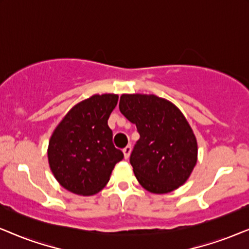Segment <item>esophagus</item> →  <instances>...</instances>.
<instances>
[{"label":"esophagus","mask_w":249,"mask_h":249,"mask_svg":"<svg viewBox=\"0 0 249 249\" xmlns=\"http://www.w3.org/2000/svg\"><path fill=\"white\" fill-rule=\"evenodd\" d=\"M124 159L127 160L128 158H129V155H130V153H131V146L130 145H128V146H125V147L124 148Z\"/></svg>","instance_id":"34e87169"}]
</instances>
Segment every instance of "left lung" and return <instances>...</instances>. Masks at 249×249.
<instances>
[{
	"label": "left lung",
	"mask_w": 249,
	"mask_h": 249,
	"mask_svg": "<svg viewBox=\"0 0 249 249\" xmlns=\"http://www.w3.org/2000/svg\"><path fill=\"white\" fill-rule=\"evenodd\" d=\"M120 112L141 135L130 155L142 188L168 194L182 186L197 162V141L182 112L153 94H122Z\"/></svg>",
	"instance_id": "obj_1"
}]
</instances>
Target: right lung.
Wrapping results in <instances>:
<instances>
[{"mask_svg": "<svg viewBox=\"0 0 249 249\" xmlns=\"http://www.w3.org/2000/svg\"><path fill=\"white\" fill-rule=\"evenodd\" d=\"M118 100L117 94L93 95L74 105L54 129L47 148L50 169L69 192L81 196L101 192L124 159L107 125Z\"/></svg>", "mask_w": 249, "mask_h": 249, "instance_id": "right-lung-1", "label": "right lung"}]
</instances>
